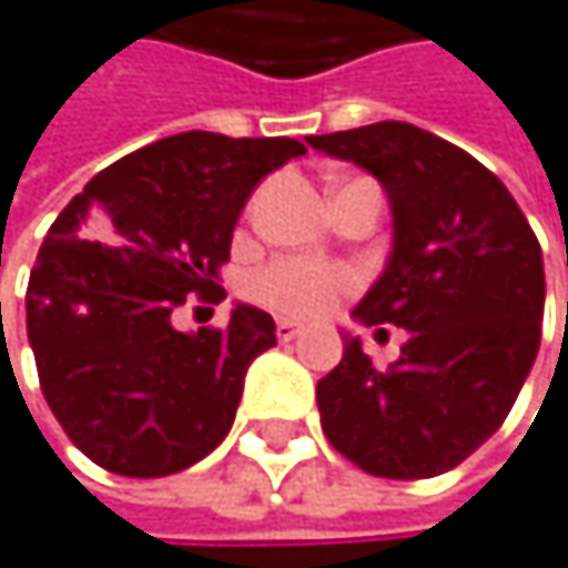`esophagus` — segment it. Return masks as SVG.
Here are the masks:
<instances>
[{
    "mask_svg": "<svg viewBox=\"0 0 568 568\" xmlns=\"http://www.w3.org/2000/svg\"><path fill=\"white\" fill-rule=\"evenodd\" d=\"M277 338H281V342H294V338H301V325H297V322H291V318H281V322H277Z\"/></svg>",
    "mask_w": 568,
    "mask_h": 568,
    "instance_id": "1",
    "label": "esophagus"
}]
</instances>
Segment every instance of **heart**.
Masks as SVG:
<instances>
[{"label": "heart", "mask_w": 568, "mask_h": 568, "mask_svg": "<svg viewBox=\"0 0 568 568\" xmlns=\"http://www.w3.org/2000/svg\"><path fill=\"white\" fill-rule=\"evenodd\" d=\"M352 274L322 261H277L250 281V294L264 307L291 318H322L352 291Z\"/></svg>", "instance_id": "b5f03b06"}]
</instances>
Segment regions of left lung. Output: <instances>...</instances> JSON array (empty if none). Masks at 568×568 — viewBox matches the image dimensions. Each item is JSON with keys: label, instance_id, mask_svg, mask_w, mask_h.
<instances>
[{"label": "left lung", "instance_id": "obj_1", "mask_svg": "<svg viewBox=\"0 0 568 568\" xmlns=\"http://www.w3.org/2000/svg\"><path fill=\"white\" fill-rule=\"evenodd\" d=\"M307 145L383 185L393 250L352 318L376 335L409 332L389 368L345 332L342 362L318 383L325 437L376 477L444 474L501 427L531 373L542 246L495 172L416 124L311 134Z\"/></svg>", "mask_w": 568, "mask_h": 568}]
</instances>
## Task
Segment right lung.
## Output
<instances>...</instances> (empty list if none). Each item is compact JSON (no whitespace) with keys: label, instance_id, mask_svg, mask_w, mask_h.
<instances>
[{"label":"right lung","instance_id":"1","mask_svg":"<svg viewBox=\"0 0 568 568\" xmlns=\"http://www.w3.org/2000/svg\"><path fill=\"white\" fill-rule=\"evenodd\" d=\"M294 138L182 131L98 172L50 226L26 291L43 396L67 437L111 474L165 477L223 444L250 362L277 345L267 311L179 332L185 294L220 301L216 267Z\"/></svg>","mask_w":568,"mask_h":568}]
</instances>
